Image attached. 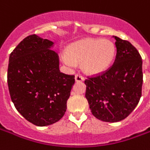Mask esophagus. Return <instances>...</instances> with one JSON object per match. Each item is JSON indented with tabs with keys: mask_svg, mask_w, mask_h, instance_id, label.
Listing matches in <instances>:
<instances>
[{
	"mask_svg": "<svg viewBox=\"0 0 150 150\" xmlns=\"http://www.w3.org/2000/svg\"><path fill=\"white\" fill-rule=\"evenodd\" d=\"M75 81H76V82H82V81H83V80H84V78L83 77L82 75H79V74L75 75Z\"/></svg>",
	"mask_w": 150,
	"mask_h": 150,
	"instance_id": "esophagus-1",
	"label": "esophagus"
}]
</instances>
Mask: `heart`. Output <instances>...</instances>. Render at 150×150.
Returning a JSON list of instances; mask_svg holds the SVG:
<instances>
[{"label":"heart","mask_w":150,"mask_h":150,"mask_svg":"<svg viewBox=\"0 0 150 150\" xmlns=\"http://www.w3.org/2000/svg\"><path fill=\"white\" fill-rule=\"evenodd\" d=\"M115 47L109 40L86 38L68 46L62 61L69 67L82 63V69L89 75H100L110 67L115 58Z\"/></svg>","instance_id":"1"}]
</instances>
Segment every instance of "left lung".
Wrapping results in <instances>:
<instances>
[{"label": "left lung", "instance_id": "8db88e82", "mask_svg": "<svg viewBox=\"0 0 150 150\" xmlns=\"http://www.w3.org/2000/svg\"><path fill=\"white\" fill-rule=\"evenodd\" d=\"M115 40V62L100 75L86 79L85 97L91 112L101 121L115 122L133 111L141 97L142 59L127 40Z\"/></svg>", "mask_w": 150, "mask_h": 150}]
</instances>
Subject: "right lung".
<instances>
[{"label":"right lung","instance_id":"obj_1","mask_svg":"<svg viewBox=\"0 0 150 150\" xmlns=\"http://www.w3.org/2000/svg\"><path fill=\"white\" fill-rule=\"evenodd\" d=\"M54 43L36 35L23 39L10 53L7 73L9 94L16 110L39 127L59 121L75 83L74 75L59 70Z\"/></svg>","mask_w":150,"mask_h":150}]
</instances>
